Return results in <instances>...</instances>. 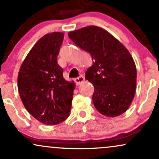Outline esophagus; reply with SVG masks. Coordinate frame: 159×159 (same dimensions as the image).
<instances>
[{"label": "esophagus", "mask_w": 159, "mask_h": 159, "mask_svg": "<svg viewBox=\"0 0 159 159\" xmlns=\"http://www.w3.org/2000/svg\"><path fill=\"white\" fill-rule=\"evenodd\" d=\"M75 81L76 84L80 85L82 82L84 81V77H83V76H80V77L75 78Z\"/></svg>", "instance_id": "34e87169"}]
</instances>
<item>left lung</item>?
Wrapping results in <instances>:
<instances>
[{
    "mask_svg": "<svg viewBox=\"0 0 159 159\" xmlns=\"http://www.w3.org/2000/svg\"><path fill=\"white\" fill-rule=\"evenodd\" d=\"M68 36L93 61L85 78L94 86L95 107L107 117L125 112L134 97L137 78L135 63L128 49L110 33L93 25L72 30Z\"/></svg>",
    "mask_w": 159,
    "mask_h": 159,
    "instance_id": "left-lung-1",
    "label": "left lung"
}]
</instances>
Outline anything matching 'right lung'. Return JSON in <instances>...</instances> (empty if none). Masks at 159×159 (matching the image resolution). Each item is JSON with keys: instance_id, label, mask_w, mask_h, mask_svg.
I'll return each mask as SVG.
<instances>
[{"instance_id": "right-lung-1", "label": "right lung", "mask_w": 159, "mask_h": 159, "mask_svg": "<svg viewBox=\"0 0 159 159\" xmlns=\"http://www.w3.org/2000/svg\"><path fill=\"white\" fill-rule=\"evenodd\" d=\"M64 34H47L36 42L21 63L18 90L26 110L40 123L56 125L70 114L75 82L63 76L57 57Z\"/></svg>"}]
</instances>
